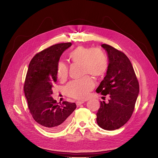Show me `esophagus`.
Here are the masks:
<instances>
[{
    "mask_svg": "<svg viewBox=\"0 0 158 158\" xmlns=\"http://www.w3.org/2000/svg\"><path fill=\"white\" fill-rule=\"evenodd\" d=\"M83 103H84V101H77V102H76V105H77V106H79L80 105H81V104H83Z\"/></svg>",
    "mask_w": 158,
    "mask_h": 158,
    "instance_id": "esophagus-1",
    "label": "esophagus"
}]
</instances>
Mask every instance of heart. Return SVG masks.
<instances>
[{"mask_svg": "<svg viewBox=\"0 0 158 158\" xmlns=\"http://www.w3.org/2000/svg\"><path fill=\"white\" fill-rule=\"evenodd\" d=\"M69 59L74 63L83 65L84 74L94 77L103 76L108 69V60L104 52L99 48L78 46L69 55ZM69 74V68L65 63L59 62L57 67V77L65 81ZM94 87L93 80L89 76L80 81L71 82L66 87V92L70 97L76 99H84Z\"/></svg>", "mask_w": 158, "mask_h": 158, "instance_id": "b5f03b06", "label": "heart"}]
</instances>
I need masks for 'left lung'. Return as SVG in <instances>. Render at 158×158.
I'll return each mask as SVG.
<instances>
[{
	"label": "left lung",
	"instance_id": "8db88e82",
	"mask_svg": "<svg viewBox=\"0 0 158 158\" xmlns=\"http://www.w3.org/2000/svg\"><path fill=\"white\" fill-rule=\"evenodd\" d=\"M107 52L109 65L106 76L96 89L103 96L109 94L108 103L101 101L97 123L105 130L113 131L124 126L131 117L139 85L128 57L109 45L102 44Z\"/></svg>",
	"mask_w": 158,
	"mask_h": 158
}]
</instances>
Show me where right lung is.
<instances>
[{
  "label": "right lung",
  "mask_w": 158,
  "mask_h": 158,
  "mask_svg": "<svg viewBox=\"0 0 158 158\" xmlns=\"http://www.w3.org/2000/svg\"><path fill=\"white\" fill-rule=\"evenodd\" d=\"M71 46V42L53 45L37 53L29 65L24 85L28 107L34 119L49 131L64 129L76 108L74 102L64 101L59 105L51 96L53 84L57 80L59 60Z\"/></svg>",
  "instance_id": "right-lung-1"
}]
</instances>
